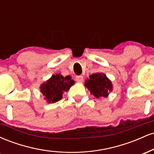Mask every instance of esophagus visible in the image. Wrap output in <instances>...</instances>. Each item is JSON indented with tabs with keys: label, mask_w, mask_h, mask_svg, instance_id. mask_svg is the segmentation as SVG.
Returning a JSON list of instances; mask_svg holds the SVG:
<instances>
[{
	"label": "esophagus",
	"mask_w": 154,
	"mask_h": 154,
	"mask_svg": "<svg viewBox=\"0 0 154 154\" xmlns=\"http://www.w3.org/2000/svg\"><path fill=\"white\" fill-rule=\"evenodd\" d=\"M76 81L78 82H82L83 81V77L82 75H79L76 77Z\"/></svg>",
	"instance_id": "esophagus-1"
}]
</instances>
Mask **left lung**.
<instances>
[{
  "label": "left lung",
  "instance_id": "8db88e82",
  "mask_svg": "<svg viewBox=\"0 0 154 154\" xmlns=\"http://www.w3.org/2000/svg\"><path fill=\"white\" fill-rule=\"evenodd\" d=\"M85 85L97 98H106L113 90L111 80L103 73L93 74L86 79Z\"/></svg>",
  "mask_w": 154,
  "mask_h": 154
}]
</instances>
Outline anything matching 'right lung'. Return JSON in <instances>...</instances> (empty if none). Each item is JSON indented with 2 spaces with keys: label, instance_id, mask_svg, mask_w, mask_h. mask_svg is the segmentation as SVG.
Wrapping results in <instances>:
<instances>
[{
  "label": "right lung",
  "instance_id": "add662e5",
  "mask_svg": "<svg viewBox=\"0 0 154 154\" xmlns=\"http://www.w3.org/2000/svg\"><path fill=\"white\" fill-rule=\"evenodd\" d=\"M71 79L70 76L64 77L56 74L41 85L40 91L48 103H56L61 100L63 93L68 91L75 83V81Z\"/></svg>",
  "mask_w": 154,
  "mask_h": 154
}]
</instances>
